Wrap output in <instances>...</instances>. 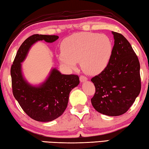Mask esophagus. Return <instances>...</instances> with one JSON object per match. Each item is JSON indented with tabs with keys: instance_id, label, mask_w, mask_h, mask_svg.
<instances>
[{
	"instance_id": "1",
	"label": "esophagus",
	"mask_w": 149,
	"mask_h": 149,
	"mask_svg": "<svg viewBox=\"0 0 149 149\" xmlns=\"http://www.w3.org/2000/svg\"><path fill=\"white\" fill-rule=\"evenodd\" d=\"M87 81V77H84V76H81L80 77V81L81 82V83H84V82Z\"/></svg>"
}]
</instances>
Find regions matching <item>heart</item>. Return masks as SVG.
I'll list each match as a JSON object with an SVG mask.
<instances>
[{"label": "heart", "mask_w": 149, "mask_h": 149, "mask_svg": "<svg viewBox=\"0 0 149 149\" xmlns=\"http://www.w3.org/2000/svg\"><path fill=\"white\" fill-rule=\"evenodd\" d=\"M62 52L58 55L61 64L72 70L81 62L86 74L96 75L108 65L113 52L111 39L104 34L80 32L62 41Z\"/></svg>", "instance_id": "b5f03b06"}]
</instances>
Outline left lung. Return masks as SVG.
<instances>
[{
    "instance_id": "1",
    "label": "left lung",
    "mask_w": 149,
    "mask_h": 149,
    "mask_svg": "<svg viewBox=\"0 0 149 149\" xmlns=\"http://www.w3.org/2000/svg\"><path fill=\"white\" fill-rule=\"evenodd\" d=\"M111 33L113 52L105 69L91 79L95 87L91 103L101 113L118 116L128 110L141 92L140 63L128 41Z\"/></svg>"
}]
</instances>
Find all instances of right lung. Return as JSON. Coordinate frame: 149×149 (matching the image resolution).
Wrapping results in <instances>:
<instances>
[{"label":"right lung","instance_id":"right-lung-1","mask_svg":"<svg viewBox=\"0 0 149 149\" xmlns=\"http://www.w3.org/2000/svg\"><path fill=\"white\" fill-rule=\"evenodd\" d=\"M58 38L39 34L27 38L17 51L10 69L15 98L23 111L38 122H50L60 117L67 107L70 92L80 83L77 75L62 74L56 68H52L46 79L38 85H32L24 77L21 63L31 46L38 41L52 43Z\"/></svg>","mask_w":149,"mask_h":149}]
</instances>
